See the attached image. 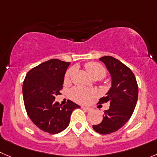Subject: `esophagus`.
I'll use <instances>...</instances> for the list:
<instances>
[{
  "label": "esophagus",
  "mask_w": 157,
  "mask_h": 157,
  "mask_svg": "<svg viewBox=\"0 0 157 157\" xmlns=\"http://www.w3.org/2000/svg\"><path fill=\"white\" fill-rule=\"evenodd\" d=\"M82 109L84 110V111H86V112H89V111H91V109L89 108V107L82 106Z\"/></svg>",
  "instance_id": "1"
}]
</instances>
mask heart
Segmentation results:
<instances>
[{"instance_id":"b5f03b06","label":"heart","mask_w":157,"mask_h":157,"mask_svg":"<svg viewBox=\"0 0 157 157\" xmlns=\"http://www.w3.org/2000/svg\"><path fill=\"white\" fill-rule=\"evenodd\" d=\"M86 71H88L89 75L92 76L93 78H98L99 79L102 78L105 75V70L100 64L97 62H88L85 65ZM72 70L68 69L66 71L65 75V82L69 81L70 77H71ZM71 97L72 99L78 102L81 103H86L95 95V91L92 89H83L81 87H75L71 91Z\"/></svg>"}]
</instances>
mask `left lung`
Here are the masks:
<instances>
[{"mask_svg":"<svg viewBox=\"0 0 157 157\" xmlns=\"http://www.w3.org/2000/svg\"><path fill=\"white\" fill-rule=\"evenodd\" d=\"M99 60L105 64L111 76V87L98 103L109 102V109L104 111L103 119L92 128L100 134H109L126 124L133 113L138 98V86L132 71L112 56Z\"/></svg>","mask_w":157,"mask_h":157,"instance_id":"left-lung-1","label":"left lung"}]
</instances>
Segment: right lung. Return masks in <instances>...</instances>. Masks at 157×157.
Returning <instances> with one entry per match:
<instances>
[{"mask_svg":"<svg viewBox=\"0 0 157 157\" xmlns=\"http://www.w3.org/2000/svg\"><path fill=\"white\" fill-rule=\"evenodd\" d=\"M70 62L51 59L30 70L23 83L24 102L28 116L40 129L56 134L68 127L71 113L80 108L68 100L62 105L55 102L60 95Z\"/></svg>","mask_w":157,"mask_h":157,"instance_id":"right-lung-1","label":"right lung"}]
</instances>
